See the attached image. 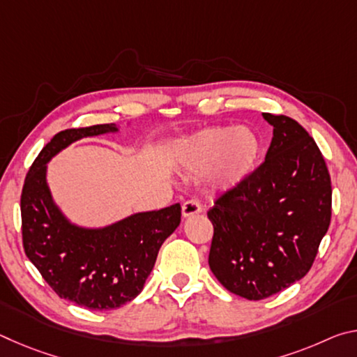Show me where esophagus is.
Segmentation results:
<instances>
[{"instance_id": "obj_1", "label": "esophagus", "mask_w": 357, "mask_h": 357, "mask_svg": "<svg viewBox=\"0 0 357 357\" xmlns=\"http://www.w3.org/2000/svg\"><path fill=\"white\" fill-rule=\"evenodd\" d=\"M202 213V204L197 200H187L183 204V217H190Z\"/></svg>"}]
</instances>
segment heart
I'll list each match as a JSON object with an SVG mask.
<instances>
[{
  "label": "heart",
  "mask_w": 357,
  "mask_h": 357,
  "mask_svg": "<svg viewBox=\"0 0 357 357\" xmlns=\"http://www.w3.org/2000/svg\"><path fill=\"white\" fill-rule=\"evenodd\" d=\"M263 140L249 126H217L203 129L179 144L176 159L185 170L204 172L217 190L236 189L255 172Z\"/></svg>",
  "instance_id": "heart-1"
}]
</instances>
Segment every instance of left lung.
Wrapping results in <instances>:
<instances>
[{"mask_svg":"<svg viewBox=\"0 0 357 357\" xmlns=\"http://www.w3.org/2000/svg\"><path fill=\"white\" fill-rule=\"evenodd\" d=\"M274 128L264 164L209 209V268L228 291L269 298L309 273L331 223L326 162L302 126L263 113Z\"/></svg>","mask_w":357,"mask_h":357,"instance_id":"obj_1","label":"left lung"}]
</instances>
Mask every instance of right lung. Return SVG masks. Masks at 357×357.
<instances>
[{"instance_id":"right-lung-1","label":"right lung","mask_w":357,"mask_h":357,"mask_svg":"<svg viewBox=\"0 0 357 357\" xmlns=\"http://www.w3.org/2000/svg\"><path fill=\"white\" fill-rule=\"evenodd\" d=\"M114 124L68 129L40 151L23 185L25 253L59 298L91 310H112L142 293L160 245L181 223L179 203L134 213L104 227L72 222L53 200L48 162L82 138L118 134Z\"/></svg>"}]
</instances>
